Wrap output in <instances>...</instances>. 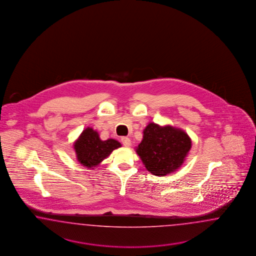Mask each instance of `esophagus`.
Segmentation results:
<instances>
[{"mask_svg":"<svg viewBox=\"0 0 256 256\" xmlns=\"http://www.w3.org/2000/svg\"><path fill=\"white\" fill-rule=\"evenodd\" d=\"M121 142H122V144H124L126 148H130L132 146V140H130V138H128V137H123L121 139Z\"/></svg>","mask_w":256,"mask_h":256,"instance_id":"esophagus-1","label":"esophagus"}]
</instances>
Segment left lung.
I'll return each instance as SVG.
<instances>
[{
  "label": "left lung",
  "instance_id": "1",
  "mask_svg": "<svg viewBox=\"0 0 256 256\" xmlns=\"http://www.w3.org/2000/svg\"><path fill=\"white\" fill-rule=\"evenodd\" d=\"M136 153L146 169L156 176L178 170L192 148V139L185 130L170 124L150 122L144 130Z\"/></svg>",
  "mask_w": 256,
  "mask_h": 256
}]
</instances>
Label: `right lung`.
<instances>
[{
	"instance_id": "add662e5",
	"label": "right lung",
	"mask_w": 256,
	"mask_h": 256,
	"mask_svg": "<svg viewBox=\"0 0 256 256\" xmlns=\"http://www.w3.org/2000/svg\"><path fill=\"white\" fill-rule=\"evenodd\" d=\"M122 144L114 139L102 140L93 128L88 126L80 134L73 144L78 162L88 169H94Z\"/></svg>"
}]
</instances>
